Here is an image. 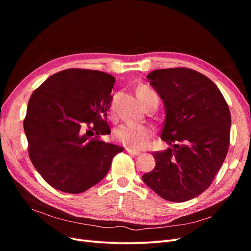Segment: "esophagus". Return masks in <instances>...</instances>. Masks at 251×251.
<instances>
[{"label": "esophagus", "instance_id": "obj_1", "mask_svg": "<svg viewBox=\"0 0 251 251\" xmlns=\"http://www.w3.org/2000/svg\"><path fill=\"white\" fill-rule=\"evenodd\" d=\"M126 151H127L128 154L134 155V156H138V155H140V154H141V151H136V150H133V149H130V148H126Z\"/></svg>", "mask_w": 251, "mask_h": 251}]
</instances>
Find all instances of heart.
Segmentation results:
<instances>
[{
	"label": "heart",
	"instance_id": "1",
	"mask_svg": "<svg viewBox=\"0 0 251 251\" xmlns=\"http://www.w3.org/2000/svg\"><path fill=\"white\" fill-rule=\"evenodd\" d=\"M149 93H151V91L144 88L138 91V95L141 102L143 101V97ZM115 98L116 97L114 96L112 100L111 110L114 109ZM151 135H153V131H151V128L147 125L124 124L119 126L115 130V132H114V139L130 149L141 150L148 146Z\"/></svg>",
	"mask_w": 251,
	"mask_h": 251
}]
</instances>
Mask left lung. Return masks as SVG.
Segmentation results:
<instances>
[{"label":"left lung","instance_id":"1","mask_svg":"<svg viewBox=\"0 0 251 251\" xmlns=\"http://www.w3.org/2000/svg\"><path fill=\"white\" fill-rule=\"evenodd\" d=\"M147 78L163 100L160 137L171 148L153 154L155 169L142 180L165 200L188 201L210 185L225 160L229 108L215 83L195 70L160 69Z\"/></svg>","mask_w":251,"mask_h":251}]
</instances>
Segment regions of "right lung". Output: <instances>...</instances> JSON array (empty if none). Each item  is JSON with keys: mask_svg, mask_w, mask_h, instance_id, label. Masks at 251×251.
<instances>
[{"mask_svg": "<svg viewBox=\"0 0 251 251\" xmlns=\"http://www.w3.org/2000/svg\"><path fill=\"white\" fill-rule=\"evenodd\" d=\"M115 78L96 70L53 74L28 101L24 131L36 171L58 191L79 194L108 174L123 148L98 139L111 133L107 113Z\"/></svg>", "mask_w": 251, "mask_h": 251, "instance_id": "1", "label": "right lung"}]
</instances>
